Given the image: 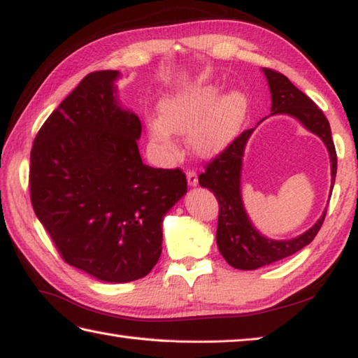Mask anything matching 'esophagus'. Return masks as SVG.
Listing matches in <instances>:
<instances>
[{
    "label": "esophagus",
    "mask_w": 358,
    "mask_h": 358,
    "mask_svg": "<svg viewBox=\"0 0 358 358\" xmlns=\"http://www.w3.org/2000/svg\"><path fill=\"white\" fill-rule=\"evenodd\" d=\"M187 182L190 187L198 185V174L194 171H187Z\"/></svg>",
    "instance_id": "obj_1"
}]
</instances>
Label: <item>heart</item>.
<instances>
[{"label":"heart","instance_id":"1","mask_svg":"<svg viewBox=\"0 0 358 358\" xmlns=\"http://www.w3.org/2000/svg\"><path fill=\"white\" fill-rule=\"evenodd\" d=\"M218 93L217 85H202L162 101L159 118L148 120V131L162 156L174 154L171 134H187L188 148L206 159L232 145L248 118L249 99L237 89Z\"/></svg>","mask_w":358,"mask_h":358}]
</instances>
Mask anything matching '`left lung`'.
I'll list each match as a JSON object with an SVG mask.
<instances>
[{"label":"left lung","mask_w":358,"mask_h":358,"mask_svg":"<svg viewBox=\"0 0 358 358\" xmlns=\"http://www.w3.org/2000/svg\"><path fill=\"white\" fill-rule=\"evenodd\" d=\"M262 71L265 73L271 92L269 115H289L296 118L307 131L318 136L326 145L330 157V171H332V185H330V194H332L336 176V152L324 113L306 93L289 83L284 74L269 69H263ZM262 121H259V124ZM255 127L235 138L232 145L210 162L206 171L199 176V185L213 192L220 204L217 229L220 252L229 265L237 269H257L301 251L308 243H312L326 218L324 210L308 231L289 240L268 238L254 227L241 198V170L248 140Z\"/></svg>","instance_id":"left-lung-1"}]
</instances>
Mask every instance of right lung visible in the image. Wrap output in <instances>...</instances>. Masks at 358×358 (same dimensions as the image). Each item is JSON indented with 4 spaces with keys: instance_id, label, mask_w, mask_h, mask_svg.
<instances>
[{
    "instance_id": "1",
    "label": "right lung",
    "mask_w": 358,
    "mask_h": 358,
    "mask_svg": "<svg viewBox=\"0 0 358 358\" xmlns=\"http://www.w3.org/2000/svg\"><path fill=\"white\" fill-rule=\"evenodd\" d=\"M120 71L87 74L31 150V202L69 265L103 282L145 278L162 252V221L185 174L141 162L138 117L120 104Z\"/></svg>"
}]
</instances>
